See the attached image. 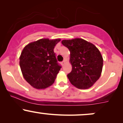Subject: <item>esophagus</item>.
Wrapping results in <instances>:
<instances>
[{
  "instance_id": "esophagus-1",
  "label": "esophagus",
  "mask_w": 123,
  "mask_h": 123,
  "mask_svg": "<svg viewBox=\"0 0 123 123\" xmlns=\"http://www.w3.org/2000/svg\"><path fill=\"white\" fill-rule=\"evenodd\" d=\"M65 62V61H63L62 62H61V65H62V66L64 65Z\"/></svg>"
}]
</instances>
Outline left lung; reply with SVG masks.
Returning a JSON list of instances; mask_svg holds the SVG:
<instances>
[{
    "mask_svg": "<svg viewBox=\"0 0 123 123\" xmlns=\"http://www.w3.org/2000/svg\"><path fill=\"white\" fill-rule=\"evenodd\" d=\"M62 44L70 51L72 69L67 75L70 82L80 89L91 87L102 72L103 58L99 51L93 44L79 38L63 40Z\"/></svg>",
    "mask_w": 123,
    "mask_h": 123,
    "instance_id": "8db88e82",
    "label": "left lung"
}]
</instances>
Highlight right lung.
<instances>
[{
	"label": "right lung",
	"instance_id": "right-lung-1",
	"mask_svg": "<svg viewBox=\"0 0 123 123\" xmlns=\"http://www.w3.org/2000/svg\"><path fill=\"white\" fill-rule=\"evenodd\" d=\"M60 39H42L28 44L19 57L22 75L37 89L46 88L53 84L61 66L58 63L54 49Z\"/></svg>",
	"mask_w": 123,
	"mask_h": 123
}]
</instances>
